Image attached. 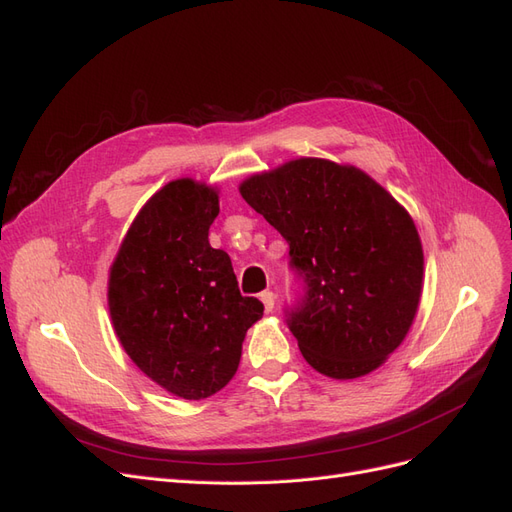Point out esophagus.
Returning <instances> with one entry per match:
<instances>
[{"mask_svg": "<svg viewBox=\"0 0 512 512\" xmlns=\"http://www.w3.org/2000/svg\"><path fill=\"white\" fill-rule=\"evenodd\" d=\"M275 299H277V294L273 292V290H265L260 294V301L265 303V309L267 312H273V307H275Z\"/></svg>", "mask_w": 512, "mask_h": 512, "instance_id": "esophagus-1", "label": "esophagus"}]
</instances>
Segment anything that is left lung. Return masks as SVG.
<instances>
[{
	"mask_svg": "<svg viewBox=\"0 0 512 512\" xmlns=\"http://www.w3.org/2000/svg\"><path fill=\"white\" fill-rule=\"evenodd\" d=\"M239 192L290 245L305 282L288 314L303 359L354 380L404 342L423 292V245L410 213L361 168L299 158L241 181Z\"/></svg>",
	"mask_w": 512,
	"mask_h": 512,
	"instance_id": "8db88e82",
	"label": "left lung"
}]
</instances>
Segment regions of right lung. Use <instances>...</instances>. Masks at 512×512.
I'll return each instance as SVG.
<instances>
[{
  "label": "right lung",
  "mask_w": 512,
  "mask_h": 512,
  "mask_svg": "<svg viewBox=\"0 0 512 512\" xmlns=\"http://www.w3.org/2000/svg\"><path fill=\"white\" fill-rule=\"evenodd\" d=\"M220 190L168 181L138 211L108 271V312L132 363L170 395L198 401L237 374L265 305L241 297L230 256L209 245Z\"/></svg>",
  "instance_id": "1"
}]
</instances>
